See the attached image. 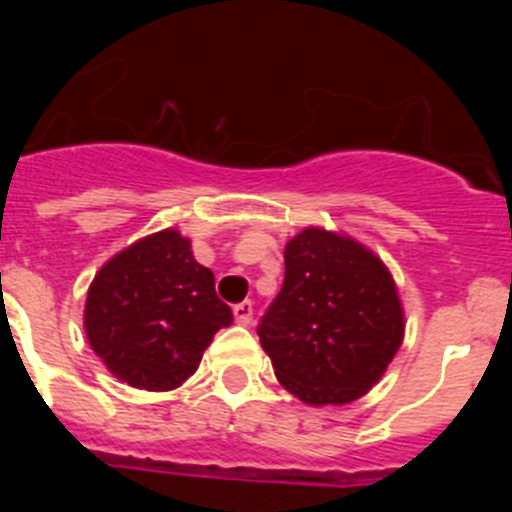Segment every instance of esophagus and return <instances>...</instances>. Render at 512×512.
<instances>
[{
    "instance_id": "34e87169",
    "label": "esophagus",
    "mask_w": 512,
    "mask_h": 512,
    "mask_svg": "<svg viewBox=\"0 0 512 512\" xmlns=\"http://www.w3.org/2000/svg\"><path fill=\"white\" fill-rule=\"evenodd\" d=\"M233 315H235V323L248 325L253 320V305L251 302H241V305L233 307Z\"/></svg>"
}]
</instances>
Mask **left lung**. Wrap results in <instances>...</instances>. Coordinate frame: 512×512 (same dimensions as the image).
Instances as JSON below:
<instances>
[{"label": "left lung", "instance_id": "left-lung-1", "mask_svg": "<svg viewBox=\"0 0 512 512\" xmlns=\"http://www.w3.org/2000/svg\"><path fill=\"white\" fill-rule=\"evenodd\" d=\"M405 315L382 259L348 235L305 228L284 248V284L259 338L287 392L307 405L359 400L387 372Z\"/></svg>", "mask_w": 512, "mask_h": 512}]
</instances>
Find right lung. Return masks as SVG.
Segmentation results:
<instances>
[{"label": "right lung", "mask_w": 512, "mask_h": 512, "mask_svg": "<svg viewBox=\"0 0 512 512\" xmlns=\"http://www.w3.org/2000/svg\"><path fill=\"white\" fill-rule=\"evenodd\" d=\"M233 312L179 230L146 235L97 271L84 307L89 346L117 379L151 392L192 377Z\"/></svg>", "instance_id": "right-lung-1"}]
</instances>
